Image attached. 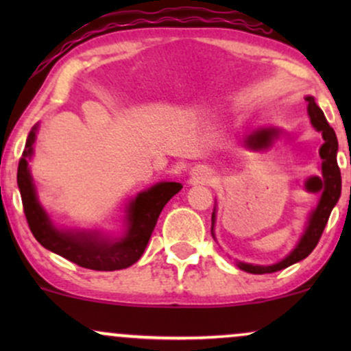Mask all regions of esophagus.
Here are the masks:
<instances>
[{
    "instance_id": "1",
    "label": "esophagus",
    "mask_w": 351,
    "mask_h": 351,
    "mask_svg": "<svg viewBox=\"0 0 351 351\" xmlns=\"http://www.w3.org/2000/svg\"><path fill=\"white\" fill-rule=\"evenodd\" d=\"M201 176H203V180H211L213 178V173L206 170L204 173H201Z\"/></svg>"
}]
</instances>
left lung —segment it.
<instances>
[{"label":"left lung","instance_id":"8db88e82","mask_svg":"<svg viewBox=\"0 0 351 351\" xmlns=\"http://www.w3.org/2000/svg\"><path fill=\"white\" fill-rule=\"evenodd\" d=\"M308 104V115L310 122H312L313 127L317 128L318 132H322V136H324L325 143L322 145L320 148V158H322V175L324 178H318V176H313L307 181V189L308 191H322V198L318 201V206L315 211L312 213L308 219V226L305 229V234L302 236L299 245H297L293 251L285 257L280 263L274 265H252V264H244L239 263V267L245 272L251 274H271L282 271V269L289 267V265L299 263V261L305 259L310 252L315 249V245L320 241L322 232H324L325 226H327V221L330 217V213H332L333 206L337 204L338 198H340L341 193V175L340 168H338L337 163V152H338V142L337 135L333 132V128L330 127L327 119H325L322 108L317 106L313 97H305ZM274 135H277L276 130H261L257 134L251 135L247 138V145L251 148H261L264 145L271 142ZM213 224H215V213H213Z\"/></svg>","mask_w":351,"mask_h":351}]
</instances>
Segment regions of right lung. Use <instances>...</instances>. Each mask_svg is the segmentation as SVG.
<instances>
[{"label":"right lung","mask_w":351,"mask_h":351,"mask_svg":"<svg viewBox=\"0 0 351 351\" xmlns=\"http://www.w3.org/2000/svg\"><path fill=\"white\" fill-rule=\"evenodd\" d=\"M34 138L36 127L29 132L23 156L19 158L18 186L21 193L24 216L36 241L49 251L62 256L64 259L92 271H120L135 264L150 241L165 204L183 186L173 181H163L140 193L128 208V228L120 239H102L94 232L59 231L52 226L46 211L38 203L33 178L27 168V160L33 155Z\"/></svg>","instance_id":"obj_1"}]
</instances>
